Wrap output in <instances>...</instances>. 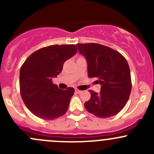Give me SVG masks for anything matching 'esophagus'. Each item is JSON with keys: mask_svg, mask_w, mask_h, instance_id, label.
I'll list each match as a JSON object with an SVG mask.
<instances>
[{"mask_svg": "<svg viewBox=\"0 0 154 154\" xmlns=\"http://www.w3.org/2000/svg\"><path fill=\"white\" fill-rule=\"evenodd\" d=\"M75 92L77 93V94H80V93L82 92L81 90H79V89H75Z\"/></svg>", "mask_w": 154, "mask_h": 154, "instance_id": "34e87169", "label": "esophagus"}]
</instances>
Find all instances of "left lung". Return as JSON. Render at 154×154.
<instances>
[{
	"mask_svg": "<svg viewBox=\"0 0 154 154\" xmlns=\"http://www.w3.org/2000/svg\"><path fill=\"white\" fill-rule=\"evenodd\" d=\"M87 63L88 77H97L99 93L89 90L91 98L84 106L98 118H109L125 107L131 91L129 65L120 53L95 43L76 45Z\"/></svg>",
	"mask_w": 154,
	"mask_h": 154,
	"instance_id": "8db88e82",
	"label": "left lung"
}]
</instances>
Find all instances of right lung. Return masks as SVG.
Masks as SVG:
<instances>
[{"label": "right lung", "mask_w": 154, "mask_h": 154, "mask_svg": "<svg viewBox=\"0 0 154 154\" xmlns=\"http://www.w3.org/2000/svg\"><path fill=\"white\" fill-rule=\"evenodd\" d=\"M74 45H51L32 53L20 70V92L24 104L35 116L53 120L67 112L74 88L62 90L52 83L65 62L77 53Z\"/></svg>", "instance_id": "right-lung-1"}]
</instances>
